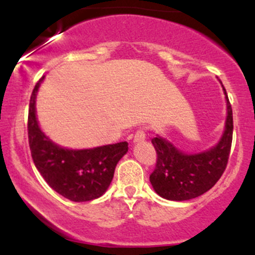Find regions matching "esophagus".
<instances>
[{
	"instance_id": "34e87169",
	"label": "esophagus",
	"mask_w": 255,
	"mask_h": 255,
	"mask_svg": "<svg viewBox=\"0 0 255 255\" xmlns=\"http://www.w3.org/2000/svg\"><path fill=\"white\" fill-rule=\"evenodd\" d=\"M145 139H146L145 131L144 130H137L135 133V135H134L133 142H134V144H137V142H142Z\"/></svg>"
}]
</instances>
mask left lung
Segmentation results:
<instances>
[{"mask_svg":"<svg viewBox=\"0 0 255 255\" xmlns=\"http://www.w3.org/2000/svg\"><path fill=\"white\" fill-rule=\"evenodd\" d=\"M223 91L227 119L223 134L212 147L187 153L158 134L152 139L158 158L150 182L159 197L172 201L191 200L211 189L221 178L229 158L234 128L233 110L224 87Z\"/></svg>","mask_w":255,"mask_h":255,"instance_id":"8db88e82","label":"left lung"}]
</instances>
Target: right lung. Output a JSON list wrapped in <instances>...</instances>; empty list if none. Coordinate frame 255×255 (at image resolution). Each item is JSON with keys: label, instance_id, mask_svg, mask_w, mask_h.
I'll return each mask as SVG.
<instances>
[{"label": "right lung", "instance_id": "obj_1", "mask_svg": "<svg viewBox=\"0 0 255 255\" xmlns=\"http://www.w3.org/2000/svg\"><path fill=\"white\" fill-rule=\"evenodd\" d=\"M44 78L32 91L28 109V142L34 165L46 183L66 199L83 203L102 197L109 188L120 159L128 152V142L74 150L52 141L40 129L36 111Z\"/></svg>", "mask_w": 255, "mask_h": 255}]
</instances>
